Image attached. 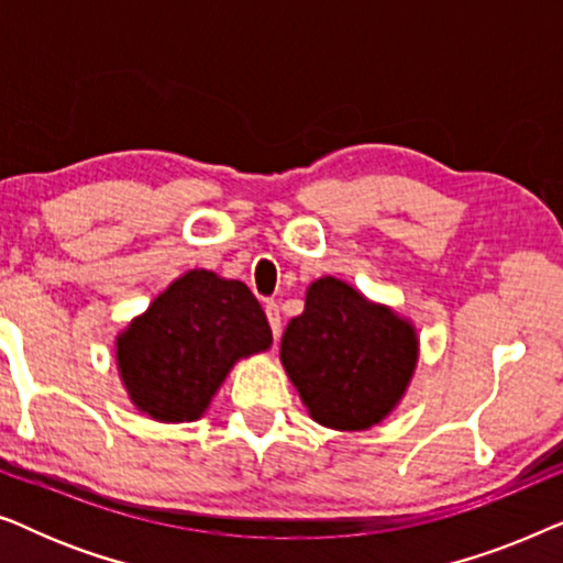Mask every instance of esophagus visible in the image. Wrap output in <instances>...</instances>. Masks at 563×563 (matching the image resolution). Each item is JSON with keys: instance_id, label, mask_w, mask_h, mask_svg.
I'll return each instance as SVG.
<instances>
[{"instance_id": "obj_1", "label": "esophagus", "mask_w": 563, "mask_h": 563, "mask_svg": "<svg viewBox=\"0 0 563 563\" xmlns=\"http://www.w3.org/2000/svg\"><path fill=\"white\" fill-rule=\"evenodd\" d=\"M266 307V318H268V325H272L274 330V338L279 341L282 335V318H279V305L274 302V299H268V302L264 305Z\"/></svg>"}]
</instances>
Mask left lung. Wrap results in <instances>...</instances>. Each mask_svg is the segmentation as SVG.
Listing matches in <instances>:
<instances>
[{"label": "left lung", "mask_w": 563, "mask_h": 563, "mask_svg": "<svg viewBox=\"0 0 563 563\" xmlns=\"http://www.w3.org/2000/svg\"><path fill=\"white\" fill-rule=\"evenodd\" d=\"M282 364L312 420L366 430L402 399L418 364V335L389 307L322 276L307 289L305 312L284 330Z\"/></svg>", "instance_id": "8db88e82"}]
</instances>
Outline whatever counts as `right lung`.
<instances>
[{
  "mask_svg": "<svg viewBox=\"0 0 563 563\" xmlns=\"http://www.w3.org/2000/svg\"><path fill=\"white\" fill-rule=\"evenodd\" d=\"M268 345L272 328L253 291L195 268L130 322L118 338V366L137 410L161 422H191L235 361Z\"/></svg>",
  "mask_w": 563,
  "mask_h": 563,
  "instance_id": "right-lung-1",
  "label": "right lung"
}]
</instances>
